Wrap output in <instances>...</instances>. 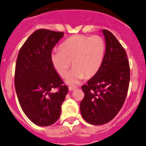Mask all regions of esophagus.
Returning a JSON list of instances; mask_svg holds the SVG:
<instances>
[{
	"mask_svg": "<svg viewBox=\"0 0 146 146\" xmlns=\"http://www.w3.org/2000/svg\"><path fill=\"white\" fill-rule=\"evenodd\" d=\"M75 89H76V87H72V86H69V90L70 91H73Z\"/></svg>",
	"mask_w": 146,
	"mask_h": 146,
	"instance_id": "34e87169",
	"label": "esophagus"
}]
</instances>
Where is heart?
<instances>
[{
	"label": "heart",
	"instance_id": "obj_1",
	"mask_svg": "<svg viewBox=\"0 0 146 146\" xmlns=\"http://www.w3.org/2000/svg\"><path fill=\"white\" fill-rule=\"evenodd\" d=\"M51 54V61L58 74L65 77L72 65L74 68L67 78L69 85H75L84 78L95 76L102 66L105 53V42L100 36H72Z\"/></svg>",
	"mask_w": 146,
	"mask_h": 146
}]
</instances>
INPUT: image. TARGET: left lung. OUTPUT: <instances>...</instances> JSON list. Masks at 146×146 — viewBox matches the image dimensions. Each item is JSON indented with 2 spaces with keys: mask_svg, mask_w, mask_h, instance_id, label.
Wrapping results in <instances>:
<instances>
[{
  "mask_svg": "<svg viewBox=\"0 0 146 146\" xmlns=\"http://www.w3.org/2000/svg\"><path fill=\"white\" fill-rule=\"evenodd\" d=\"M106 50L98 72L82 86L85 96L80 104L87 123L100 125L111 121L125 102L130 79L125 49L110 31L102 30Z\"/></svg>",
  "mask_w": 146,
  "mask_h": 146,
  "instance_id": "1",
  "label": "left lung"
}]
</instances>
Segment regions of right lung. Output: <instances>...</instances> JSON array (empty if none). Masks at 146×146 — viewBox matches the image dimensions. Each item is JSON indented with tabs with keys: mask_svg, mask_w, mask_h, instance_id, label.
Masks as SVG:
<instances>
[{
	"mask_svg": "<svg viewBox=\"0 0 146 146\" xmlns=\"http://www.w3.org/2000/svg\"><path fill=\"white\" fill-rule=\"evenodd\" d=\"M64 33L39 29L21 46L15 67V86L20 106L38 126H49L58 120L68 88L55 70L51 50ZM58 88V91H51Z\"/></svg>",
	"mask_w": 146,
	"mask_h": 146,
	"instance_id": "add662e5",
	"label": "right lung"
}]
</instances>
